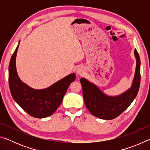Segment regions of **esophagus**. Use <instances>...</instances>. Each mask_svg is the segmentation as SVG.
Masks as SVG:
<instances>
[{"label": "esophagus", "mask_w": 150, "mask_h": 150, "mask_svg": "<svg viewBox=\"0 0 150 150\" xmlns=\"http://www.w3.org/2000/svg\"><path fill=\"white\" fill-rule=\"evenodd\" d=\"M76 73H77L78 75H83V73H85V68L83 67V66H79L77 68V70H76Z\"/></svg>", "instance_id": "34e87169"}]
</instances>
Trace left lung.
<instances>
[{"mask_svg": "<svg viewBox=\"0 0 150 150\" xmlns=\"http://www.w3.org/2000/svg\"><path fill=\"white\" fill-rule=\"evenodd\" d=\"M134 55L136 59V68L132 85L128 90L120 95H106L93 83L85 78L81 79L85 104L93 116L104 120H112L122 113L133 102L140 85V59L136 50H134Z\"/></svg>", "mask_w": 150, "mask_h": 150, "instance_id": "1", "label": "left lung"}]
</instances>
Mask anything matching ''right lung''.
<instances>
[{
  "mask_svg": "<svg viewBox=\"0 0 150 150\" xmlns=\"http://www.w3.org/2000/svg\"><path fill=\"white\" fill-rule=\"evenodd\" d=\"M19 44L12 55L8 68L10 91L14 100L30 116L43 118L55 112L63 100L69 85L75 80V73L66 76L44 89L30 87L20 79L16 68V57Z\"/></svg>",
  "mask_w": 150,
  "mask_h": 150,
  "instance_id": "obj_1",
  "label": "right lung"
}]
</instances>
